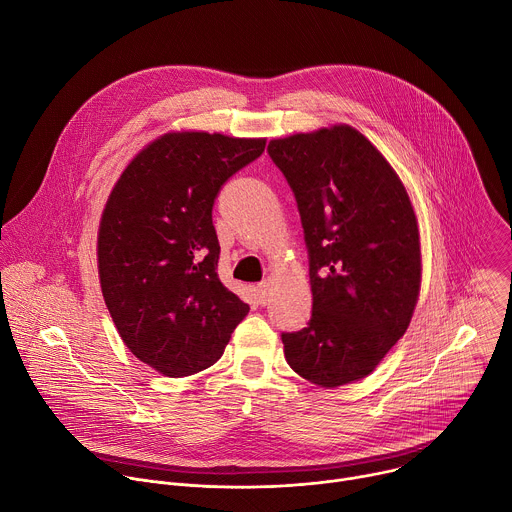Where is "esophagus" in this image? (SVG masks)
<instances>
[{
	"label": "esophagus",
	"mask_w": 512,
	"mask_h": 512,
	"mask_svg": "<svg viewBox=\"0 0 512 512\" xmlns=\"http://www.w3.org/2000/svg\"><path fill=\"white\" fill-rule=\"evenodd\" d=\"M255 291H257V298H259V304H267V300H269V283H267V281L259 283V285L255 287Z\"/></svg>",
	"instance_id": "obj_1"
}]
</instances>
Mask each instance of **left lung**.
<instances>
[{"mask_svg":"<svg viewBox=\"0 0 512 512\" xmlns=\"http://www.w3.org/2000/svg\"><path fill=\"white\" fill-rule=\"evenodd\" d=\"M294 190L310 253L312 318L281 334L302 379L334 389L371 375L405 334L421 287L411 198L358 129L336 123L269 141Z\"/></svg>","mask_w":512,"mask_h":512,"instance_id":"8db88e82","label":"left lung"}]
</instances>
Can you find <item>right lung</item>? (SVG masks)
Instances as JSON below:
<instances>
[{
  "label": "right lung",
  "instance_id": "add662e5",
  "mask_svg": "<svg viewBox=\"0 0 512 512\" xmlns=\"http://www.w3.org/2000/svg\"><path fill=\"white\" fill-rule=\"evenodd\" d=\"M263 150L265 137L170 131L135 154L107 198L97 235L103 300L125 346L164 377L212 367L249 314L218 279L212 206Z\"/></svg>",
  "mask_w": 512,
  "mask_h": 512
}]
</instances>
